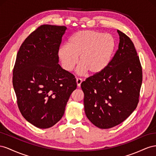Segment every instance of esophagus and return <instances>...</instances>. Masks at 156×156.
<instances>
[{
    "label": "esophagus",
    "instance_id": "obj_1",
    "mask_svg": "<svg viewBox=\"0 0 156 156\" xmlns=\"http://www.w3.org/2000/svg\"><path fill=\"white\" fill-rule=\"evenodd\" d=\"M82 82V80L81 78H76V83H77V86H78V87H80V86Z\"/></svg>",
    "mask_w": 156,
    "mask_h": 156
}]
</instances>
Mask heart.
<instances>
[{"label":"heart","instance_id":"obj_1","mask_svg":"<svg viewBox=\"0 0 156 156\" xmlns=\"http://www.w3.org/2000/svg\"><path fill=\"white\" fill-rule=\"evenodd\" d=\"M115 40L112 35L95 30H82L72 35L68 44L61 46L58 56L63 69L71 71L77 65L80 74L88 72L97 75L109 66L115 48Z\"/></svg>","mask_w":156,"mask_h":156}]
</instances>
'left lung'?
Masks as SVG:
<instances>
[{"label":"left lung","instance_id":"8db88e82","mask_svg":"<svg viewBox=\"0 0 156 156\" xmlns=\"http://www.w3.org/2000/svg\"><path fill=\"white\" fill-rule=\"evenodd\" d=\"M119 43L109 66L81 83L87 118L96 127L109 129L126 120L139 101L142 70L134 44L118 30Z\"/></svg>","mask_w":156,"mask_h":156}]
</instances>
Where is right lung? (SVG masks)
Wrapping results in <instances>:
<instances>
[{"label": "right lung", "instance_id": "right-lung-1", "mask_svg": "<svg viewBox=\"0 0 156 156\" xmlns=\"http://www.w3.org/2000/svg\"><path fill=\"white\" fill-rule=\"evenodd\" d=\"M65 26L42 25L31 33L17 52L12 82L24 118L47 129L63 117L77 84L74 76L58 64Z\"/></svg>", "mask_w": 156, "mask_h": 156}]
</instances>
